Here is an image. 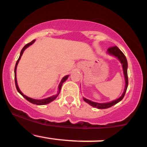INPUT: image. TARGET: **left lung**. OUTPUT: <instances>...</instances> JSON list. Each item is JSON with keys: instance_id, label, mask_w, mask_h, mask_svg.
I'll use <instances>...</instances> for the list:
<instances>
[{"instance_id": "obj_1", "label": "left lung", "mask_w": 147, "mask_h": 147, "mask_svg": "<svg viewBox=\"0 0 147 147\" xmlns=\"http://www.w3.org/2000/svg\"><path fill=\"white\" fill-rule=\"evenodd\" d=\"M108 52L109 54H110L111 55H113L115 57H117L118 59L119 60V61L121 62L122 65V68L123 71H124V78H125V82H126V86H125V89H124V92H123L122 95L119 98L117 99H115V100L113 101V102H108V103H102V104H100V103H97L92 102V101L89 100V99H87L86 98H84V100L86 102H87L88 104H90V106H93V107H97V109H108V108H110L111 106H113L115 104H116L117 103L120 102L122 99L124 98V95H125L126 89H127L128 84H129V80H128V74H127V67H128V63H127V60H126V58L125 55L123 54V52L119 50V48H117V46L114 47H111L108 49Z\"/></svg>"}]
</instances>
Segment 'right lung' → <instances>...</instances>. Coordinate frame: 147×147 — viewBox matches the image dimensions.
<instances>
[{
    "label": "right lung",
    "instance_id": "right-lung-1",
    "mask_svg": "<svg viewBox=\"0 0 147 147\" xmlns=\"http://www.w3.org/2000/svg\"><path fill=\"white\" fill-rule=\"evenodd\" d=\"M35 41V40H33V41H32L30 43H28V44H26L25 45L24 47H23V49L21 50V54H20V56H19V58H18V59L17 60V61H16V65H15V68H14V79H15V85H16V89H17L18 92H19L21 95L23 96V97H24L25 99H26L28 101V102L32 103V104H36V105H44V104H49L50 102H52L53 100H55V99L57 98V96L59 95V94L60 92V90L61 89V86L62 84H63V83L64 82H65V80H66L67 79H68V77H69L68 75H66L65 76V77H63V79H61V82H60L59 85V90H58V93L56 95H53L52 96V97H48V98L46 99H32V98H30V97H27V96H25V95H23V93H22V92L21 90H20L19 88H18V84H17V81H16V68H17V65L18 63V61H19V60L21 59V57L22 56V55H23V52H24V50L26 49L28 47H29L30 45H31L32 43H34V42Z\"/></svg>",
    "mask_w": 147,
    "mask_h": 147
}]
</instances>
